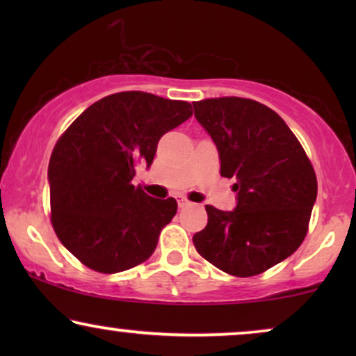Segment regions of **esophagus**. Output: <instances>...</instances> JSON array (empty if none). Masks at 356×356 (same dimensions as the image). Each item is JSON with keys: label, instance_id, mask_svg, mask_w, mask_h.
Returning <instances> with one entry per match:
<instances>
[{"label": "esophagus", "instance_id": "34e87169", "mask_svg": "<svg viewBox=\"0 0 356 356\" xmlns=\"http://www.w3.org/2000/svg\"><path fill=\"white\" fill-rule=\"evenodd\" d=\"M189 204H191V202H189L186 197H183V196H181V197H178V206L181 207V209H183V207H186V206H189Z\"/></svg>", "mask_w": 356, "mask_h": 356}]
</instances>
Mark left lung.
Instances as JSON below:
<instances>
[{"instance_id":"8db88e82","label":"left lung","mask_w":356,"mask_h":356,"mask_svg":"<svg viewBox=\"0 0 356 356\" xmlns=\"http://www.w3.org/2000/svg\"><path fill=\"white\" fill-rule=\"evenodd\" d=\"M194 116L218 150L220 175L235 178L236 207L206 206L193 236L217 269L251 277L293 254L318 196L316 173L298 139L269 106L240 97L194 102Z\"/></svg>"}]
</instances>
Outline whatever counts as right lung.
Listing matches in <instances>:
<instances>
[{
    "instance_id": "add662e5",
    "label": "right lung",
    "mask_w": 356,
    "mask_h": 356,
    "mask_svg": "<svg viewBox=\"0 0 356 356\" xmlns=\"http://www.w3.org/2000/svg\"><path fill=\"white\" fill-rule=\"evenodd\" d=\"M191 115L188 102L120 92L82 111L58 139L48 165L51 223L82 264L116 274L152 254L178 206L134 188L136 167L149 168L160 138Z\"/></svg>"
}]
</instances>
